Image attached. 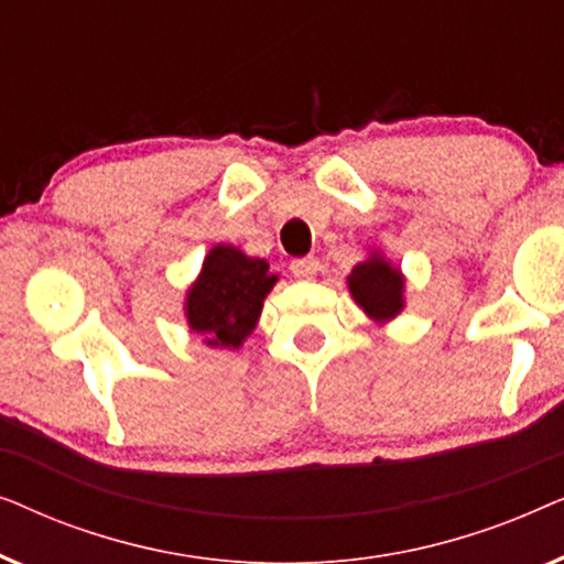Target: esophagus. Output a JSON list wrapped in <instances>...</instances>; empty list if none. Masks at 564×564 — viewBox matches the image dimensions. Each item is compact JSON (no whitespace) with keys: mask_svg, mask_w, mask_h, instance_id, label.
<instances>
[{"mask_svg":"<svg viewBox=\"0 0 564 564\" xmlns=\"http://www.w3.org/2000/svg\"><path fill=\"white\" fill-rule=\"evenodd\" d=\"M321 269V261L315 257H303V259H295L290 264V272L300 276V280H311V276H315V272Z\"/></svg>","mask_w":564,"mask_h":564,"instance_id":"obj_1","label":"esophagus"}]
</instances>
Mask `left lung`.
Masks as SVG:
<instances>
[{
  "instance_id": "8db88e82",
  "label": "left lung",
  "mask_w": 564,
  "mask_h": 564,
  "mask_svg": "<svg viewBox=\"0 0 564 564\" xmlns=\"http://www.w3.org/2000/svg\"><path fill=\"white\" fill-rule=\"evenodd\" d=\"M346 282H349L354 303H357L372 321H392L400 311H403V274L377 251L369 259L359 261V264L351 269L349 280Z\"/></svg>"
}]
</instances>
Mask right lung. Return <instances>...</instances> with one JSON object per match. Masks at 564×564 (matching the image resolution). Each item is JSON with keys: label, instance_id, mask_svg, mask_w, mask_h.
Returning a JSON list of instances; mask_svg holds the SVG:
<instances>
[{"label": "right lung", "instance_id": "right-lung-1", "mask_svg": "<svg viewBox=\"0 0 564 564\" xmlns=\"http://www.w3.org/2000/svg\"><path fill=\"white\" fill-rule=\"evenodd\" d=\"M274 282L276 274H269L264 259L246 257L236 246H215L184 300L189 328L207 346L238 349L257 328L261 305Z\"/></svg>", "mask_w": 564, "mask_h": 564}]
</instances>
